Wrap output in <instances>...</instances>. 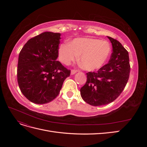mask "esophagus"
I'll return each mask as SVG.
<instances>
[{
    "label": "esophagus",
    "mask_w": 147,
    "mask_h": 147,
    "mask_svg": "<svg viewBox=\"0 0 147 147\" xmlns=\"http://www.w3.org/2000/svg\"><path fill=\"white\" fill-rule=\"evenodd\" d=\"M77 70H71V72H70V74L71 75H74V74L77 73Z\"/></svg>",
    "instance_id": "esophagus-1"
}]
</instances>
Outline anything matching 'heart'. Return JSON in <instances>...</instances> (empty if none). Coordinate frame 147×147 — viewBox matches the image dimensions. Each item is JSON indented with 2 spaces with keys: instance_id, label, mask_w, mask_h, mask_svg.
Instances as JSON below:
<instances>
[{
  "instance_id": "1",
  "label": "heart",
  "mask_w": 147,
  "mask_h": 147,
  "mask_svg": "<svg viewBox=\"0 0 147 147\" xmlns=\"http://www.w3.org/2000/svg\"><path fill=\"white\" fill-rule=\"evenodd\" d=\"M59 57L62 63L69 65L77 60L82 67L88 71H94L103 66L111 53V46L105 40L93 38H77L70 43L59 46Z\"/></svg>"
}]
</instances>
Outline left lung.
<instances>
[{
  "mask_svg": "<svg viewBox=\"0 0 147 147\" xmlns=\"http://www.w3.org/2000/svg\"><path fill=\"white\" fill-rule=\"evenodd\" d=\"M107 37L113 48L109 63L97 72L87 73V81L80 89L83 100L93 106L108 104L116 99L125 88L129 77L127 51L117 40Z\"/></svg>",
  "mask_w": 147,
  "mask_h": 147,
  "instance_id": "8db88e82",
  "label": "left lung"
}]
</instances>
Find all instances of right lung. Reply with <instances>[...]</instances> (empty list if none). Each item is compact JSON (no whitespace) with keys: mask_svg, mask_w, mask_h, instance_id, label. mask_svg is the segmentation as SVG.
I'll use <instances>...</instances> for the list:
<instances>
[{"mask_svg":"<svg viewBox=\"0 0 147 147\" xmlns=\"http://www.w3.org/2000/svg\"><path fill=\"white\" fill-rule=\"evenodd\" d=\"M61 34L44 32L29 39L21 49L17 69L18 83L23 94L37 104L50 102L58 96L70 76L56 61Z\"/></svg>","mask_w":147,"mask_h":147,"instance_id":"add662e5","label":"right lung"}]
</instances>
